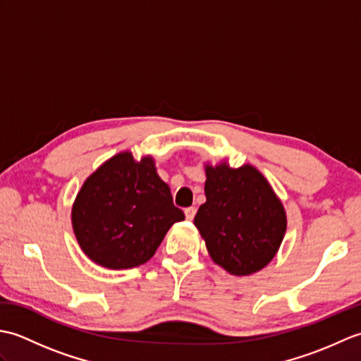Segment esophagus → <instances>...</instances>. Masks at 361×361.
I'll return each mask as SVG.
<instances>
[{"label":"esophagus","mask_w":361,"mask_h":361,"mask_svg":"<svg viewBox=\"0 0 361 361\" xmlns=\"http://www.w3.org/2000/svg\"><path fill=\"white\" fill-rule=\"evenodd\" d=\"M195 212H197V209L194 208V206H190V208H186V209H185L186 219H188V220H192V219L195 217Z\"/></svg>","instance_id":"34e87169"}]
</instances>
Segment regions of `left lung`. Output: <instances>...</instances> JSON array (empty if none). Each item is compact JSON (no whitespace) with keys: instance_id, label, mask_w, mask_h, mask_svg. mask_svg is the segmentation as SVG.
<instances>
[{"instance_id":"left-lung-1","label":"left lung","mask_w":361,"mask_h":361,"mask_svg":"<svg viewBox=\"0 0 361 361\" xmlns=\"http://www.w3.org/2000/svg\"><path fill=\"white\" fill-rule=\"evenodd\" d=\"M206 202L194 219L211 259L229 274L260 271L278 252L287 229L279 197L255 166L204 164Z\"/></svg>"}]
</instances>
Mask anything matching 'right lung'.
I'll return each mask as SVG.
<instances>
[{
    "label": "right lung",
    "instance_id": "1",
    "mask_svg": "<svg viewBox=\"0 0 361 361\" xmlns=\"http://www.w3.org/2000/svg\"><path fill=\"white\" fill-rule=\"evenodd\" d=\"M185 214L172 200L150 155L135 159L121 152L83 181L73 203L71 221L88 259L109 270L147 262L164 235Z\"/></svg>",
    "mask_w": 361,
    "mask_h": 361
}]
</instances>
